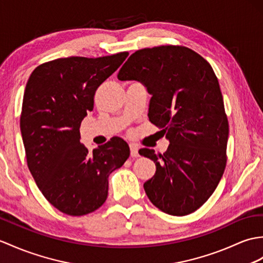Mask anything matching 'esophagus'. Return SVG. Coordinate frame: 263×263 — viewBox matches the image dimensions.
I'll list each match as a JSON object with an SVG mask.
<instances>
[{
  "label": "esophagus",
  "mask_w": 263,
  "mask_h": 263,
  "mask_svg": "<svg viewBox=\"0 0 263 263\" xmlns=\"http://www.w3.org/2000/svg\"><path fill=\"white\" fill-rule=\"evenodd\" d=\"M130 152H131V156L134 157V158H137V157L140 156V155H139V148H138V145L133 144V143L130 144Z\"/></svg>",
  "instance_id": "obj_1"
}]
</instances>
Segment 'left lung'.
<instances>
[{
  "mask_svg": "<svg viewBox=\"0 0 263 263\" xmlns=\"http://www.w3.org/2000/svg\"><path fill=\"white\" fill-rule=\"evenodd\" d=\"M118 78L144 85L149 121L170 142L163 155L139 151L157 168L143 185L146 196L167 214H191L214 193L227 166L229 122L214 70L192 49L160 46L132 53Z\"/></svg>",
  "mask_w": 263,
  "mask_h": 263,
  "instance_id": "left-lung-1",
  "label": "left lung"
}]
</instances>
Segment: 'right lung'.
<instances>
[{
    "label": "right lung",
    "mask_w": 263,
    "mask_h": 263,
    "mask_svg": "<svg viewBox=\"0 0 263 263\" xmlns=\"http://www.w3.org/2000/svg\"><path fill=\"white\" fill-rule=\"evenodd\" d=\"M127 56L124 51L54 59L36 67L28 79L20 118L28 167L46 199L67 215H86L101 207L108 176L130 156L129 145L118 137L93 152L79 141L97 87Z\"/></svg>",
    "instance_id": "1"
}]
</instances>
